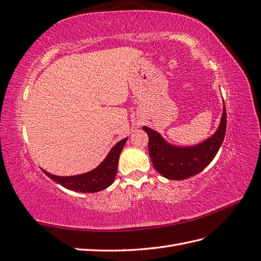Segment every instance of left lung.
<instances>
[{
    "instance_id": "left-lung-1",
    "label": "left lung",
    "mask_w": 261,
    "mask_h": 261,
    "mask_svg": "<svg viewBox=\"0 0 261 261\" xmlns=\"http://www.w3.org/2000/svg\"><path fill=\"white\" fill-rule=\"evenodd\" d=\"M149 141L148 150L155 170L168 180H185L200 173L209 165L221 148L226 132V110L223 109L217 131L201 144L192 147H177L168 144L163 137L147 126H142Z\"/></svg>"
}]
</instances>
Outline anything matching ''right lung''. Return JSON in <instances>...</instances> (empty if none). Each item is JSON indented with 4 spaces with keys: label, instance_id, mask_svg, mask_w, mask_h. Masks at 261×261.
<instances>
[{
    "label": "right lung",
    "instance_id": "obj_1",
    "mask_svg": "<svg viewBox=\"0 0 261 261\" xmlns=\"http://www.w3.org/2000/svg\"><path fill=\"white\" fill-rule=\"evenodd\" d=\"M127 138L117 142V144L110 150L109 155L105 160L97 166L95 170L84 173V174L73 176H59L53 175L50 173L43 170V172L49 178L69 190L76 192H98L104 190L113 183L116 172L117 163L122 149L125 145Z\"/></svg>",
    "mask_w": 261,
    "mask_h": 261
}]
</instances>
